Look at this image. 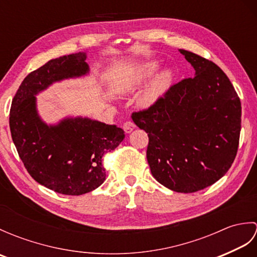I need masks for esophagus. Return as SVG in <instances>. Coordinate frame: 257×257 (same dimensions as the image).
Masks as SVG:
<instances>
[{
	"label": "esophagus",
	"instance_id": "esophagus-1",
	"mask_svg": "<svg viewBox=\"0 0 257 257\" xmlns=\"http://www.w3.org/2000/svg\"><path fill=\"white\" fill-rule=\"evenodd\" d=\"M135 127H136V124L133 122V121H125L124 123H123V125H122V128H123V130L127 134H130L133 132V130L135 129Z\"/></svg>",
	"mask_w": 257,
	"mask_h": 257
}]
</instances>
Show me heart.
I'll return each instance as SVG.
<instances>
[{"label":"heart","instance_id":"heart-1","mask_svg":"<svg viewBox=\"0 0 257 257\" xmlns=\"http://www.w3.org/2000/svg\"><path fill=\"white\" fill-rule=\"evenodd\" d=\"M161 63L158 59H148V61L130 65L117 78L114 88L120 92H133L137 90L158 72ZM173 79L174 73L171 68H165L157 73L139 92L137 97L138 105L143 108L155 106L170 89Z\"/></svg>","mask_w":257,"mask_h":257}]
</instances>
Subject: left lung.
Wrapping results in <instances>:
<instances>
[{
    "label": "left lung",
    "instance_id": "8db88e82",
    "mask_svg": "<svg viewBox=\"0 0 257 257\" xmlns=\"http://www.w3.org/2000/svg\"><path fill=\"white\" fill-rule=\"evenodd\" d=\"M194 77L173 85L133 120L148 134L147 160L158 182L192 193L220 180L235 159L241 101L224 72L207 59L179 50Z\"/></svg>",
    "mask_w": 257,
    "mask_h": 257
}]
</instances>
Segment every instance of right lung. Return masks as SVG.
Segmentation results:
<instances>
[{
	"mask_svg": "<svg viewBox=\"0 0 257 257\" xmlns=\"http://www.w3.org/2000/svg\"><path fill=\"white\" fill-rule=\"evenodd\" d=\"M86 52L51 59L22 81L10 111L13 143L27 172L57 193L80 195L106 180L102 157L116 149L124 132L88 117H65L47 123L37 110L36 96L55 83L89 74Z\"/></svg>",
	"mask_w": 257,
	"mask_h": 257,
	"instance_id": "right-lung-1",
	"label": "right lung"
}]
</instances>
